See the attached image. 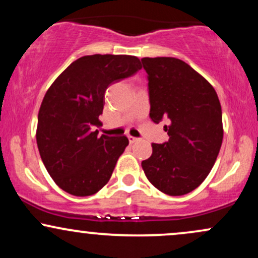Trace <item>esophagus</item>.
Instances as JSON below:
<instances>
[{
	"label": "esophagus",
	"mask_w": 258,
	"mask_h": 258,
	"mask_svg": "<svg viewBox=\"0 0 258 258\" xmlns=\"http://www.w3.org/2000/svg\"><path fill=\"white\" fill-rule=\"evenodd\" d=\"M127 138H128L130 143H131V144H133V143H136V142H137V141H138V138L133 137V136H127Z\"/></svg>",
	"instance_id": "obj_1"
}]
</instances>
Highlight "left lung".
Wrapping results in <instances>:
<instances>
[{
	"mask_svg": "<svg viewBox=\"0 0 258 258\" xmlns=\"http://www.w3.org/2000/svg\"><path fill=\"white\" fill-rule=\"evenodd\" d=\"M149 80L150 119L168 120V141L153 143L142 161L149 182L162 193L179 197L209 176L223 139L222 109L215 88L190 65L177 58L142 59Z\"/></svg>",
	"mask_w": 258,
	"mask_h": 258,
	"instance_id": "8db88e82",
	"label": "left lung"
}]
</instances>
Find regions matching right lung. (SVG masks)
Here are the masks:
<instances>
[{"label":"right lung","mask_w":258,"mask_h":258,"mask_svg":"<svg viewBox=\"0 0 258 258\" xmlns=\"http://www.w3.org/2000/svg\"><path fill=\"white\" fill-rule=\"evenodd\" d=\"M142 69L135 55L93 54L73 61L44 94L36 142L44 167L59 188L75 197L96 194L110 179L128 146L126 136L98 137L109 85Z\"/></svg>","instance_id":"add662e5"}]
</instances>
